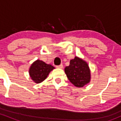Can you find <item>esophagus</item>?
I'll return each instance as SVG.
<instances>
[{
  "instance_id": "obj_1",
  "label": "esophagus",
  "mask_w": 121,
  "mask_h": 121,
  "mask_svg": "<svg viewBox=\"0 0 121 121\" xmlns=\"http://www.w3.org/2000/svg\"><path fill=\"white\" fill-rule=\"evenodd\" d=\"M56 67L58 68H63V64H60L59 65H56Z\"/></svg>"
}]
</instances>
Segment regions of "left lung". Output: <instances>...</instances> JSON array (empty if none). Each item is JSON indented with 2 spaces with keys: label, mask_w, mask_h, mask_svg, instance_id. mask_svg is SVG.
Wrapping results in <instances>:
<instances>
[{
  "label": "left lung",
  "mask_w": 121,
  "mask_h": 121,
  "mask_svg": "<svg viewBox=\"0 0 121 121\" xmlns=\"http://www.w3.org/2000/svg\"><path fill=\"white\" fill-rule=\"evenodd\" d=\"M65 73L71 82L77 87H82L90 81V70L85 61L75 57L65 68Z\"/></svg>",
  "instance_id": "1"
}]
</instances>
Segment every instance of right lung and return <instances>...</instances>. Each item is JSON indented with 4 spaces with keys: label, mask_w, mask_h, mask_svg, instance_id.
Here are the masks:
<instances>
[{
    "label": "right lung",
    "mask_w": 121,
    "mask_h": 121,
    "mask_svg": "<svg viewBox=\"0 0 121 121\" xmlns=\"http://www.w3.org/2000/svg\"><path fill=\"white\" fill-rule=\"evenodd\" d=\"M54 68L50 64L37 60L31 64L29 69L30 77L36 83H40L47 78L51 71Z\"/></svg>",
    "instance_id": "add662e5"
}]
</instances>
